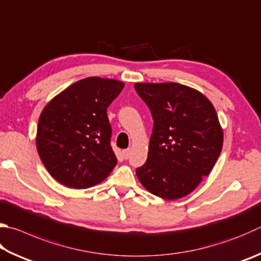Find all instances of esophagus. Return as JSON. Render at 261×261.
Returning a JSON list of instances; mask_svg holds the SVG:
<instances>
[{"label":"esophagus","instance_id":"1","mask_svg":"<svg viewBox=\"0 0 261 261\" xmlns=\"http://www.w3.org/2000/svg\"><path fill=\"white\" fill-rule=\"evenodd\" d=\"M130 153H131V149H130V148H126V149H123V150H122L123 158H124L125 160H127V159H129V156H130Z\"/></svg>","mask_w":261,"mask_h":261}]
</instances>
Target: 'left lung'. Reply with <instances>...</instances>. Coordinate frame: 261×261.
Returning a JSON list of instances; mask_svg holds the SVG:
<instances>
[{"label":"left lung","instance_id":"8db88e82","mask_svg":"<svg viewBox=\"0 0 261 261\" xmlns=\"http://www.w3.org/2000/svg\"><path fill=\"white\" fill-rule=\"evenodd\" d=\"M135 89L154 120L148 156L137 177L164 200L186 196L209 176L221 153L224 134L215 107L179 83H136Z\"/></svg>","mask_w":261,"mask_h":261}]
</instances>
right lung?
Segmentation results:
<instances>
[{"label":"right lung","mask_w":261,"mask_h":261,"mask_svg":"<svg viewBox=\"0 0 261 261\" xmlns=\"http://www.w3.org/2000/svg\"><path fill=\"white\" fill-rule=\"evenodd\" d=\"M124 83L97 76L83 79L51 99L36 134L41 161L57 181L82 189L101 182L115 168L107 107Z\"/></svg>","instance_id":"add662e5"}]
</instances>
